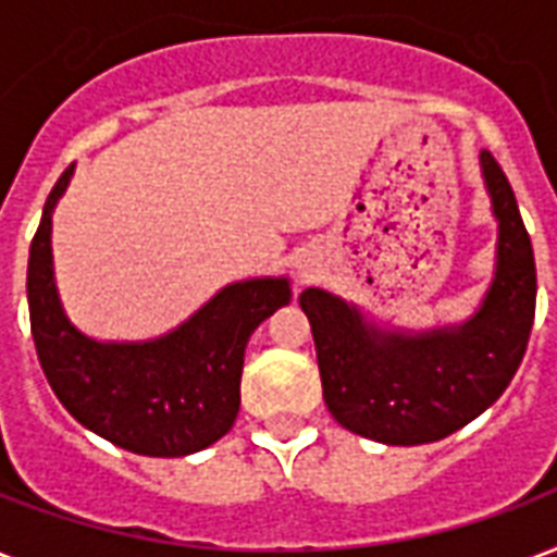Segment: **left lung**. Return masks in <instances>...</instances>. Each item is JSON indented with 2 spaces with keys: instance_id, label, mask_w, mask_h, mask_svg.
I'll list each match as a JSON object with an SVG mask.
<instances>
[{
  "instance_id": "1",
  "label": "left lung",
  "mask_w": 557,
  "mask_h": 557,
  "mask_svg": "<svg viewBox=\"0 0 557 557\" xmlns=\"http://www.w3.org/2000/svg\"><path fill=\"white\" fill-rule=\"evenodd\" d=\"M482 172L499 219V265L473 321L409 338L368 330L321 288L300 295L324 403L345 430L392 447L430 444L479 418L515 380L532 335L537 271L515 189L491 151H482Z\"/></svg>"
}]
</instances>
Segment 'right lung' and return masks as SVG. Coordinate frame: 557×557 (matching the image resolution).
Listing matches in <instances>:
<instances>
[{
  "mask_svg": "<svg viewBox=\"0 0 557 557\" xmlns=\"http://www.w3.org/2000/svg\"><path fill=\"white\" fill-rule=\"evenodd\" d=\"M66 169L46 198L28 250V315L37 359L63 409L137 456L177 458L227 435L239 414L250 333L286 307V280H248L212 297L181 330L148 345H99L66 321L52 280V210Z\"/></svg>",
  "mask_w": 557,
  "mask_h": 557,
  "instance_id": "1",
  "label": "right lung"
}]
</instances>
